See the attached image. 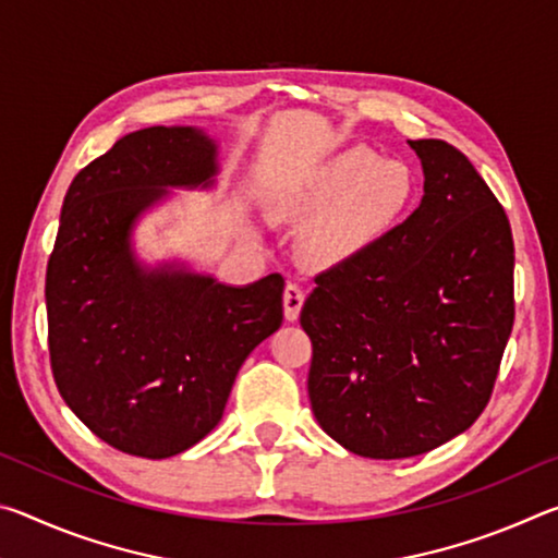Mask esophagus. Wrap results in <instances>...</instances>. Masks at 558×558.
I'll list each match as a JSON object with an SVG mask.
<instances>
[{
    "mask_svg": "<svg viewBox=\"0 0 558 558\" xmlns=\"http://www.w3.org/2000/svg\"><path fill=\"white\" fill-rule=\"evenodd\" d=\"M302 302H305V290L295 282H288L286 286V295H282V307H286V319L288 323H295L300 317V310H302Z\"/></svg>",
    "mask_w": 558,
    "mask_h": 558,
    "instance_id": "34e87169",
    "label": "esophagus"
}]
</instances>
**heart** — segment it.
<instances>
[{"label": "heart", "mask_w": 558, "mask_h": 558, "mask_svg": "<svg viewBox=\"0 0 558 558\" xmlns=\"http://www.w3.org/2000/svg\"><path fill=\"white\" fill-rule=\"evenodd\" d=\"M415 196L411 169L352 147L327 159L276 196L280 219L302 223V256L335 268L364 256L399 229Z\"/></svg>", "instance_id": "heart-1"}]
</instances>
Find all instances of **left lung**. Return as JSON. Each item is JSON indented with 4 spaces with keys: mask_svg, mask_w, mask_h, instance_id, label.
I'll return each instance as SVG.
<instances>
[{
    "mask_svg": "<svg viewBox=\"0 0 558 558\" xmlns=\"http://www.w3.org/2000/svg\"><path fill=\"white\" fill-rule=\"evenodd\" d=\"M423 199L364 256L317 276L300 325L319 426L362 458L399 460L468 430L514 323V241L470 159L409 140Z\"/></svg>",
    "mask_w": 558,
    "mask_h": 558,
    "instance_id": "obj_1",
    "label": "left lung"
}]
</instances>
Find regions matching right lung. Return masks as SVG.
Segmentation results:
<instances>
[{"label": "right lung", "instance_id": "right-lung-1", "mask_svg": "<svg viewBox=\"0 0 558 558\" xmlns=\"http://www.w3.org/2000/svg\"><path fill=\"white\" fill-rule=\"evenodd\" d=\"M219 172L204 130L157 125L118 140L65 192L46 268L53 379L128 456L172 458L209 436L245 356L282 325L278 272L235 288L137 258V221L172 189H214Z\"/></svg>", "mask_w": 558, "mask_h": 558}]
</instances>
